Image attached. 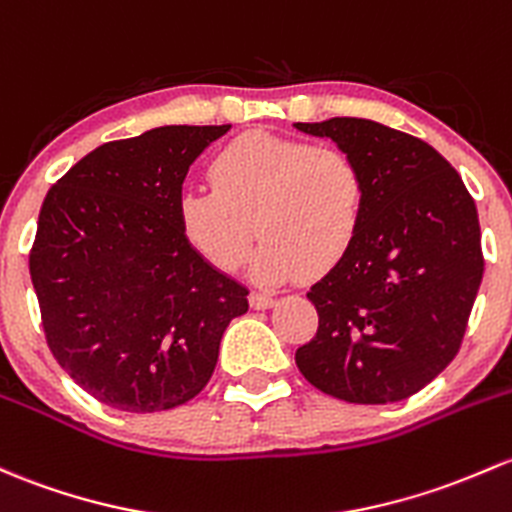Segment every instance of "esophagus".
<instances>
[{"label":"esophagus","mask_w":512,"mask_h":512,"mask_svg":"<svg viewBox=\"0 0 512 512\" xmlns=\"http://www.w3.org/2000/svg\"><path fill=\"white\" fill-rule=\"evenodd\" d=\"M274 304V297L270 292H252L250 294V306L252 309H270V306Z\"/></svg>","instance_id":"34e87169"}]
</instances>
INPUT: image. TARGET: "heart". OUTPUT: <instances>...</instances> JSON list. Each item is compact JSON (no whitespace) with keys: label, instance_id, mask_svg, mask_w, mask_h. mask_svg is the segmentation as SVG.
<instances>
[{"label":"heart","instance_id":"obj_1","mask_svg":"<svg viewBox=\"0 0 512 512\" xmlns=\"http://www.w3.org/2000/svg\"><path fill=\"white\" fill-rule=\"evenodd\" d=\"M213 188H184L179 223L193 250L218 270H238L255 235L262 282L336 267L353 247L368 206L363 164L348 149L247 132L211 164Z\"/></svg>","mask_w":512,"mask_h":512}]
</instances>
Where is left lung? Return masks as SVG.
Listing matches in <instances>:
<instances>
[{"instance_id": "obj_1", "label": "left lung", "mask_w": 512, "mask_h": 512, "mask_svg": "<svg viewBox=\"0 0 512 512\" xmlns=\"http://www.w3.org/2000/svg\"><path fill=\"white\" fill-rule=\"evenodd\" d=\"M294 127L348 149L368 179L358 238L306 292L319 328L294 358L338 400H405L464 341L483 277L476 203L454 166L412 134L358 117Z\"/></svg>"}]
</instances>
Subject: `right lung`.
<instances>
[{
  "mask_svg": "<svg viewBox=\"0 0 512 512\" xmlns=\"http://www.w3.org/2000/svg\"><path fill=\"white\" fill-rule=\"evenodd\" d=\"M230 125H169L93 149L43 198L29 272L53 358L122 412H164L211 380L247 289L184 238L188 166Z\"/></svg>",
  "mask_w": 512,
  "mask_h": 512,
  "instance_id": "right-lung-1",
  "label": "right lung"
}]
</instances>
